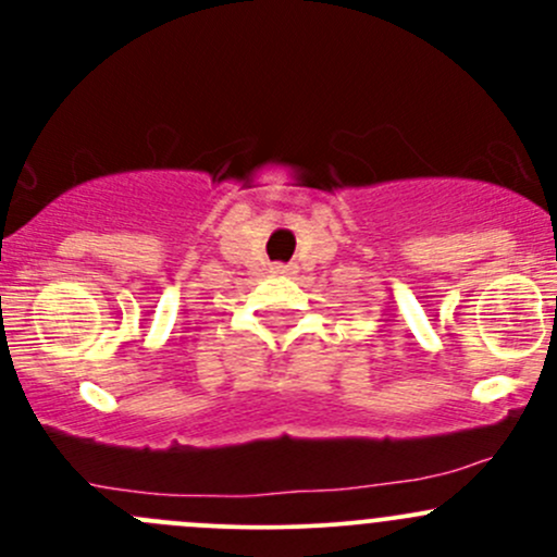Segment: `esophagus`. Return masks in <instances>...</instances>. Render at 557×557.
Here are the masks:
<instances>
[{
  "mask_svg": "<svg viewBox=\"0 0 557 557\" xmlns=\"http://www.w3.org/2000/svg\"><path fill=\"white\" fill-rule=\"evenodd\" d=\"M272 272L274 274H296V267L294 263H274Z\"/></svg>",
  "mask_w": 557,
  "mask_h": 557,
  "instance_id": "obj_1",
  "label": "esophagus"
}]
</instances>
